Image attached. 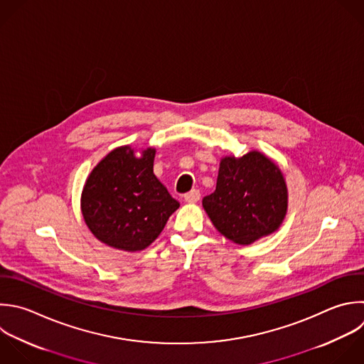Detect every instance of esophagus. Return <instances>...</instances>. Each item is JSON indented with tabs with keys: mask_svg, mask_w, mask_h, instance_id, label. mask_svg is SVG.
I'll return each instance as SVG.
<instances>
[{
	"mask_svg": "<svg viewBox=\"0 0 364 364\" xmlns=\"http://www.w3.org/2000/svg\"><path fill=\"white\" fill-rule=\"evenodd\" d=\"M183 198H185V200H186V202H189V203H192V202H198V200L200 199V192H199L198 189H193V191L188 192Z\"/></svg>",
	"mask_w": 364,
	"mask_h": 364,
	"instance_id": "1",
	"label": "esophagus"
}]
</instances>
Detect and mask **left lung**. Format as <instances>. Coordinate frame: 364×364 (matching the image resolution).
<instances>
[{"instance_id": "left-lung-1", "label": "left lung", "mask_w": 364, "mask_h": 364, "mask_svg": "<svg viewBox=\"0 0 364 364\" xmlns=\"http://www.w3.org/2000/svg\"><path fill=\"white\" fill-rule=\"evenodd\" d=\"M202 205L215 228L239 245L274 232L287 208V189L280 169L260 152L220 161L216 189Z\"/></svg>"}]
</instances>
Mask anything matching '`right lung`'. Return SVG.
Wrapping results in <instances>:
<instances>
[{
    "label": "right lung",
    "mask_w": 364,
    "mask_h": 364,
    "mask_svg": "<svg viewBox=\"0 0 364 364\" xmlns=\"http://www.w3.org/2000/svg\"><path fill=\"white\" fill-rule=\"evenodd\" d=\"M155 149L141 158L129 146L108 154L84 186L85 223L104 243L136 252L149 246L165 228L179 202L154 173Z\"/></svg>",
    "instance_id": "add662e5"
}]
</instances>
